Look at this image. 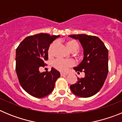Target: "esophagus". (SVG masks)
I'll use <instances>...</instances> for the list:
<instances>
[{"mask_svg":"<svg viewBox=\"0 0 122 122\" xmlns=\"http://www.w3.org/2000/svg\"><path fill=\"white\" fill-rule=\"evenodd\" d=\"M67 74H68L67 73H60V75H61V76H66Z\"/></svg>","mask_w":122,"mask_h":122,"instance_id":"obj_1","label":"esophagus"}]
</instances>
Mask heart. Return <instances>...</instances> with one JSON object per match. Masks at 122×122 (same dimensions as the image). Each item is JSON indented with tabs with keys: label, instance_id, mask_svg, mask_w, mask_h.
Masks as SVG:
<instances>
[{
	"label": "heart",
	"instance_id": "obj_1",
	"mask_svg": "<svg viewBox=\"0 0 122 122\" xmlns=\"http://www.w3.org/2000/svg\"><path fill=\"white\" fill-rule=\"evenodd\" d=\"M56 45V41H53L49 45L48 49V54L49 57H52L54 55V49ZM66 46L71 51L76 52L79 48L78 42L74 40H70L66 42ZM75 65L74 60L72 59H63L61 58H57L52 62V66L60 71L65 72Z\"/></svg>",
	"mask_w": 122,
	"mask_h": 122
}]
</instances>
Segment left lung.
Masks as SVG:
<instances>
[{"instance_id":"obj_1","label":"left lung","mask_w":122,"mask_h":122,"mask_svg":"<svg viewBox=\"0 0 122 122\" xmlns=\"http://www.w3.org/2000/svg\"><path fill=\"white\" fill-rule=\"evenodd\" d=\"M78 39L84 48V59L74 68L77 73L84 72V77H77L76 84L70 86L74 95L87 98L97 93L103 87L108 73V50L98 37L85 34L71 35Z\"/></svg>"}]
</instances>
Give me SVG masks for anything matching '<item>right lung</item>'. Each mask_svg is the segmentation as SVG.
Returning <instances> with one entry per match:
<instances>
[{"mask_svg":"<svg viewBox=\"0 0 122 122\" xmlns=\"http://www.w3.org/2000/svg\"><path fill=\"white\" fill-rule=\"evenodd\" d=\"M59 35L51 36L39 33L26 37L16 51V71L22 89L36 98L48 95L54 88L56 80L60 76L57 70L40 73L39 68L46 65L49 45Z\"/></svg>","mask_w":122,"mask_h":122,"instance_id":"obj_1","label":"right lung"}]
</instances>
